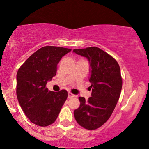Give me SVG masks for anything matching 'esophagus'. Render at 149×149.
I'll list each match as a JSON object with an SVG mask.
<instances>
[{
  "instance_id": "obj_1",
  "label": "esophagus",
  "mask_w": 149,
  "mask_h": 149,
  "mask_svg": "<svg viewBox=\"0 0 149 149\" xmlns=\"http://www.w3.org/2000/svg\"><path fill=\"white\" fill-rule=\"evenodd\" d=\"M75 96H76V95H74L73 94H72V93H71V92L68 93V98H73V97H75Z\"/></svg>"
}]
</instances>
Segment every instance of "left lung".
<instances>
[{
    "label": "left lung",
    "instance_id": "obj_1",
    "mask_svg": "<svg viewBox=\"0 0 149 149\" xmlns=\"http://www.w3.org/2000/svg\"><path fill=\"white\" fill-rule=\"evenodd\" d=\"M73 52L88 60L92 89L87 101L79 97L80 105L74 110L75 119L83 128L95 130L108 120L119 101L122 88L121 70L114 57L98 47L74 49Z\"/></svg>",
    "mask_w": 149,
    "mask_h": 149
}]
</instances>
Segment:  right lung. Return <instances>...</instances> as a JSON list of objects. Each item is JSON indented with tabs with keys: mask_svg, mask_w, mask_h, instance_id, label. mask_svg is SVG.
<instances>
[{
	"mask_svg": "<svg viewBox=\"0 0 149 149\" xmlns=\"http://www.w3.org/2000/svg\"><path fill=\"white\" fill-rule=\"evenodd\" d=\"M71 49L44 46L30 55L18 70L17 96L20 106L32 123L47 126L54 123L68 93L48 91L46 85L56 75L57 64Z\"/></svg>",
	"mask_w": 149,
	"mask_h": 149,
	"instance_id": "right-lung-1",
	"label": "right lung"
}]
</instances>
